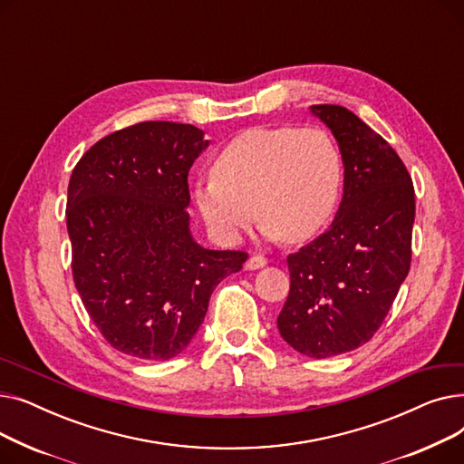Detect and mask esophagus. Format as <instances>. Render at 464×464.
Instances as JSON below:
<instances>
[{"label": "esophagus", "instance_id": "1", "mask_svg": "<svg viewBox=\"0 0 464 464\" xmlns=\"http://www.w3.org/2000/svg\"><path fill=\"white\" fill-rule=\"evenodd\" d=\"M265 265H266V259L263 256H250L246 259V263H245V269L246 271H257V269H261V266H265Z\"/></svg>", "mask_w": 464, "mask_h": 464}]
</instances>
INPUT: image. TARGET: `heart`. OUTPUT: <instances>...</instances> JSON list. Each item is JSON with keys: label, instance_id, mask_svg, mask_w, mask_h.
Masks as SVG:
<instances>
[{"label": "heart", "instance_id": "b5f03b06", "mask_svg": "<svg viewBox=\"0 0 464 464\" xmlns=\"http://www.w3.org/2000/svg\"><path fill=\"white\" fill-rule=\"evenodd\" d=\"M210 179L195 188V207L218 238L233 245L256 210L269 238L304 242L334 210L343 158L324 130L254 128L218 154Z\"/></svg>", "mask_w": 464, "mask_h": 464}]
</instances>
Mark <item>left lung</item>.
Returning a JSON list of instances; mask_svg holds the SVG:
<instances>
[{
  "label": "left lung",
  "mask_w": 464,
  "mask_h": 464,
  "mask_svg": "<svg viewBox=\"0 0 464 464\" xmlns=\"http://www.w3.org/2000/svg\"><path fill=\"white\" fill-rule=\"evenodd\" d=\"M310 112L338 142L344 195L331 227L287 256L278 331L299 353L325 359L369 343L385 320L410 271L416 195L399 154L359 116L340 105Z\"/></svg>",
  "instance_id": "1"
}]
</instances>
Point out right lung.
I'll list each match as a JSON object with an SVG mask.
<instances>
[{
  "mask_svg": "<svg viewBox=\"0 0 464 464\" xmlns=\"http://www.w3.org/2000/svg\"><path fill=\"white\" fill-rule=\"evenodd\" d=\"M203 135L191 124L140 121L97 140L69 180L72 280L107 343L137 359L184 352L214 287L248 259L191 237L188 173L208 146Z\"/></svg>",
  "mask_w": 464,
  "mask_h": 464,
  "instance_id": "obj_1",
  "label": "right lung"
}]
</instances>
